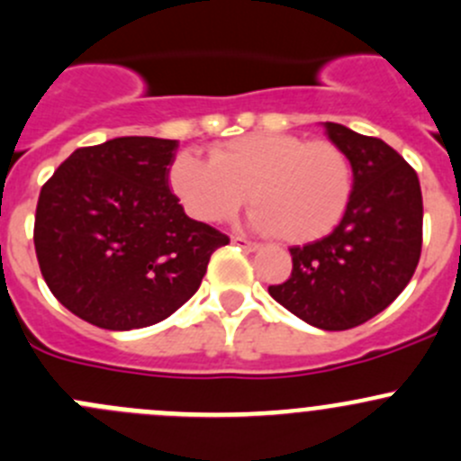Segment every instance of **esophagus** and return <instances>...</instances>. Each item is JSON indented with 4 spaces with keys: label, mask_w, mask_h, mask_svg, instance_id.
<instances>
[{
    "label": "esophagus",
    "mask_w": 461,
    "mask_h": 461,
    "mask_svg": "<svg viewBox=\"0 0 461 461\" xmlns=\"http://www.w3.org/2000/svg\"><path fill=\"white\" fill-rule=\"evenodd\" d=\"M231 243L240 245V248H243L245 252H257V249H260L258 243H252V240H248V239H245V236H231Z\"/></svg>",
    "instance_id": "esophagus-1"
}]
</instances>
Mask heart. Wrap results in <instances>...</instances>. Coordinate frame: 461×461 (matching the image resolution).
I'll return each mask as SVG.
<instances>
[{"label":"heart","mask_w":461,"mask_h":461,"mask_svg":"<svg viewBox=\"0 0 461 461\" xmlns=\"http://www.w3.org/2000/svg\"><path fill=\"white\" fill-rule=\"evenodd\" d=\"M169 187L185 212L207 225L234 218L249 192L254 230L305 245L341 222L352 198V165L334 142L258 131L212 147L209 162L180 153Z\"/></svg>","instance_id":"obj_1"}]
</instances>
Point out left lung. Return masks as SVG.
I'll list each match as a JSON object with an SVG mask.
<instances>
[{"mask_svg": "<svg viewBox=\"0 0 461 461\" xmlns=\"http://www.w3.org/2000/svg\"><path fill=\"white\" fill-rule=\"evenodd\" d=\"M352 165V198L325 239L292 248V274L274 301L321 330H350L403 292L421 254L424 203L415 169L379 138L325 122Z\"/></svg>", "mask_w": 461, "mask_h": 461, "instance_id": "left-lung-1", "label": "left lung"}]
</instances>
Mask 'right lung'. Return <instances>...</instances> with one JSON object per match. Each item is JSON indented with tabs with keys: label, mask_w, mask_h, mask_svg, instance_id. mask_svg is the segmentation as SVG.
I'll return each instance as SVG.
<instances>
[{
	"label": "right lung",
	"mask_w": 461,
	"mask_h": 461,
	"mask_svg": "<svg viewBox=\"0 0 461 461\" xmlns=\"http://www.w3.org/2000/svg\"><path fill=\"white\" fill-rule=\"evenodd\" d=\"M178 140L124 136L76 149L41 187L35 254L55 299L104 330L158 323L187 303L225 234L169 192Z\"/></svg>",
	"instance_id": "obj_1"
}]
</instances>
